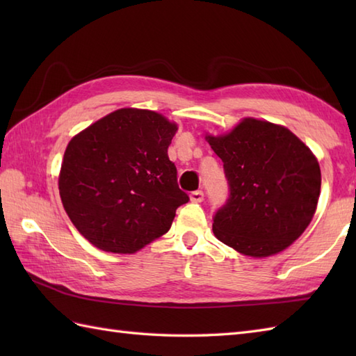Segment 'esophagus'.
Returning <instances> with one entry per match:
<instances>
[{
    "mask_svg": "<svg viewBox=\"0 0 356 356\" xmlns=\"http://www.w3.org/2000/svg\"><path fill=\"white\" fill-rule=\"evenodd\" d=\"M203 197H205V194H203V191L197 190V191H193L190 194V199L193 203H200L203 200Z\"/></svg>",
    "mask_w": 356,
    "mask_h": 356,
    "instance_id": "34e87169",
    "label": "esophagus"
}]
</instances>
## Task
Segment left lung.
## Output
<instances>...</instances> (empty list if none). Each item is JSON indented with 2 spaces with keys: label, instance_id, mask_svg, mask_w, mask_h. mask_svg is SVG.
Masks as SVG:
<instances>
[{
  "label": "left lung",
  "instance_id": "obj_1",
  "mask_svg": "<svg viewBox=\"0 0 356 356\" xmlns=\"http://www.w3.org/2000/svg\"><path fill=\"white\" fill-rule=\"evenodd\" d=\"M207 139L229 186L213 217L216 237L251 257L283 251L305 232L318 203L321 171L312 151L287 128L257 119Z\"/></svg>",
  "mask_w": 356,
  "mask_h": 356
}]
</instances>
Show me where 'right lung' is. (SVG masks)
Listing matches in <instances>:
<instances>
[{"instance_id": "obj_1", "label": "right lung", "mask_w": 356, "mask_h": 356, "mask_svg": "<svg viewBox=\"0 0 356 356\" xmlns=\"http://www.w3.org/2000/svg\"><path fill=\"white\" fill-rule=\"evenodd\" d=\"M176 131L159 113L122 108L70 140L59 194L90 243L133 254L171 228L176 209L190 200L168 157Z\"/></svg>"}]
</instances>
